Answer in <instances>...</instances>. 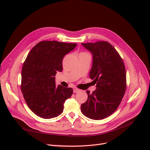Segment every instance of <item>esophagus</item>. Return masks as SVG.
<instances>
[{
    "mask_svg": "<svg viewBox=\"0 0 150 150\" xmlns=\"http://www.w3.org/2000/svg\"><path fill=\"white\" fill-rule=\"evenodd\" d=\"M79 91H80V90H79V89H78L77 88H74V93H77V92H79Z\"/></svg>",
    "mask_w": 150,
    "mask_h": 150,
    "instance_id": "34e87169",
    "label": "esophagus"
}]
</instances>
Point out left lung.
<instances>
[{
	"instance_id": "1",
	"label": "left lung",
	"mask_w": 150,
	"mask_h": 150,
	"mask_svg": "<svg viewBox=\"0 0 150 150\" xmlns=\"http://www.w3.org/2000/svg\"><path fill=\"white\" fill-rule=\"evenodd\" d=\"M93 54V65L90 78L96 89L90 93L81 104V111L85 117L101 120L109 117L118 108L127 88V75L122 57L107 41L82 43Z\"/></svg>"
}]
</instances>
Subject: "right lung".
<instances>
[{
	"instance_id": "add662e5",
	"label": "right lung",
	"mask_w": 150,
	"mask_h": 150,
	"mask_svg": "<svg viewBox=\"0 0 150 150\" xmlns=\"http://www.w3.org/2000/svg\"><path fill=\"white\" fill-rule=\"evenodd\" d=\"M76 43L43 40L33 47L22 69L21 88L32 112L44 119L55 118L64 110V104L73 89L55 85V76L62 71L64 56Z\"/></svg>"
}]
</instances>
